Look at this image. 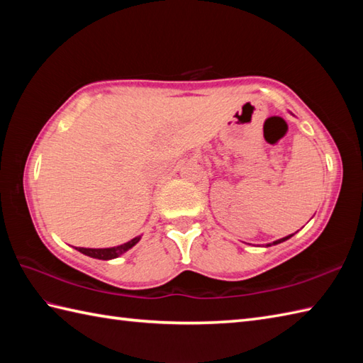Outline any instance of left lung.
Here are the masks:
<instances>
[{
  "instance_id": "obj_1",
  "label": "left lung",
  "mask_w": 363,
  "mask_h": 363,
  "mask_svg": "<svg viewBox=\"0 0 363 363\" xmlns=\"http://www.w3.org/2000/svg\"><path fill=\"white\" fill-rule=\"evenodd\" d=\"M291 235H293V234H291ZM291 235H287V237H284V238H279V240H276V242H273V243H268L267 246H272V245H277V243H282V242H285V240H289V238H290Z\"/></svg>"
}]
</instances>
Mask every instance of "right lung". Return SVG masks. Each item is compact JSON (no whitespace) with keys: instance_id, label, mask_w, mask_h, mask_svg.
Here are the masks:
<instances>
[{"instance_id":"obj_1","label":"right lung","mask_w":363,"mask_h":363,"mask_svg":"<svg viewBox=\"0 0 363 363\" xmlns=\"http://www.w3.org/2000/svg\"><path fill=\"white\" fill-rule=\"evenodd\" d=\"M140 238H142V235L134 237L133 240H129V242L118 245V246H112V248H76V250L82 254H86V256H89V257L99 259V260H111V259H117L121 256V254L129 251L133 246H135L138 242H140Z\"/></svg>"}]
</instances>
